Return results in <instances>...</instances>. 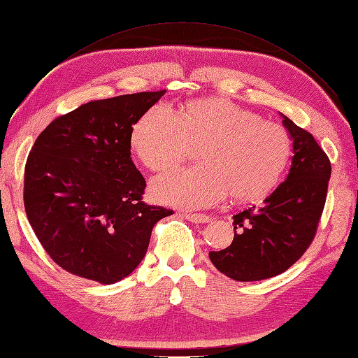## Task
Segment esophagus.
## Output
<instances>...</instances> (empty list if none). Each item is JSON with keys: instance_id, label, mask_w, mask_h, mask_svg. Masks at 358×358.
<instances>
[{"instance_id": "obj_1", "label": "esophagus", "mask_w": 358, "mask_h": 358, "mask_svg": "<svg viewBox=\"0 0 358 358\" xmlns=\"http://www.w3.org/2000/svg\"><path fill=\"white\" fill-rule=\"evenodd\" d=\"M181 216L194 224H206L210 221V217L207 215H199V213H182Z\"/></svg>"}]
</instances>
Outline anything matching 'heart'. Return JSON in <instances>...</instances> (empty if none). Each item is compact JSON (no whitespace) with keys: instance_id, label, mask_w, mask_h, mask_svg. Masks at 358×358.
Returning a JSON list of instances; mask_svg holds the SVG:
<instances>
[{"instance_id":"obj_1","label":"heart","mask_w":358,"mask_h":358,"mask_svg":"<svg viewBox=\"0 0 358 358\" xmlns=\"http://www.w3.org/2000/svg\"><path fill=\"white\" fill-rule=\"evenodd\" d=\"M130 143L146 168L160 172L199 148L201 166L173 169L152 181L159 203L203 208L230 195L257 201L269 195L286 169L292 141L282 125L225 98L190 101L177 115L166 104L145 112Z\"/></svg>"}]
</instances>
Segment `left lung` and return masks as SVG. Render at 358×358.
<instances>
[{
  "instance_id": "1",
  "label": "left lung",
  "mask_w": 358,
  "mask_h": 358,
  "mask_svg": "<svg viewBox=\"0 0 358 358\" xmlns=\"http://www.w3.org/2000/svg\"><path fill=\"white\" fill-rule=\"evenodd\" d=\"M281 116L293 141L287 178L260 208L233 216L230 246L208 252L215 268L236 281H260L287 271L313 242L324 212L331 163L313 136Z\"/></svg>"
}]
</instances>
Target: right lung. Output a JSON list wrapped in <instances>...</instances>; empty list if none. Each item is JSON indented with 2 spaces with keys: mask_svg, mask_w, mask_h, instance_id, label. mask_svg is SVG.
<instances>
[{
  "mask_svg": "<svg viewBox=\"0 0 358 358\" xmlns=\"http://www.w3.org/2000/svg\"><path fill=\"white\" fill-rule=\"evenodd\" d=\"M166 90L90 101L59 116L25 163L24 206L43 250L77 277L113 284L145 257L152 227L172 210L142 201L131 160L139 117Z\"/></svg>",
  "mask_w": 358,
  "mask_h": 358,
  "instance_id": "right-lung-1",
  "label": "right lung"
}]
</instances>
